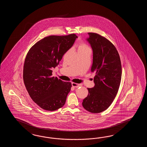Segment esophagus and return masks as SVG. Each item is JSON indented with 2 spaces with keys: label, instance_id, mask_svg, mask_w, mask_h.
Masks as SVG:
<instances>
[{
  "label": "esophagus",
  "instance_id": "1",
  "mask_svg": "<svg viewBox=\"0 0 147 147\" xmlns=\"http://www.w3.org/2000/svg\"><path fill=\"white\" fill-rule=\"evenodd\" d=\"M81 86H82L81 84H76L75 82H72V86L73 87L78 88L79 87H81Z\"/></svg>",
  "mask_w": 147,
  "mask_h": 147
}]
</instances>
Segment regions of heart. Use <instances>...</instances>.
<instances>
[{
	"label": "heart",
	"mask_w": 147,
	"mask_h": 147,
	"mask_svg": "<svg viewBox=\"0 0 147 147\" xmlns=\"http://www.w3.org/2000/svg\"><path fill=\"white\" fill-rule=\"evenodd\" d=\"M78 51L79 50H84L88 49L89 47H88L87 45L84 42H80L78 46Z\"/></svg>",
	"instance_id": "1"
}]
</instances>
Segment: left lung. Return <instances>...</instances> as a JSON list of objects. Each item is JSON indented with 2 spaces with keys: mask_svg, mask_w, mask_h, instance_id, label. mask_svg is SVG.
I'll return each mask as SVG.
<instances>
[{
  "mask_svg": "<svg viewBox=\"0 0 147 147\" xmlns=\"http://www.w3.org/2000/svg\"><path fill=\"white\" fill-rule=\"evenodd\" d=\"M88 34L87 40L93 51L91 71L96 73L95 85L88 88L89 93L82 104L86 110L97 113L108 109L116 97L121 79V63L118 51L109 40L96 33Z\"/></svg>",
  "mask_w": 147,
  "mask_h": 147,
  "instance_id": "8db88e82",
  "label": "left lung"
}]
</instances>
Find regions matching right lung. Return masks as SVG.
I'll return each instance as SVG.
<instances>
[{"mask_svg": "<svg viewBox=\"0 0 147 147\" xmlns=\"http://www.w3.org/2000/svg\"><path fill=\"white\" fill-rule=\"evenodd\" d=\"M77 37L74 34L46 37L27 54L23 70L25 87L32 100L43 109L55 111L66 102L71 83L53 77L52 70Z\"/></svg>", "mask_w": 147, "mask_h": 147, "instance_id": "obj_1", "label": "right lung"}]
</instances>
